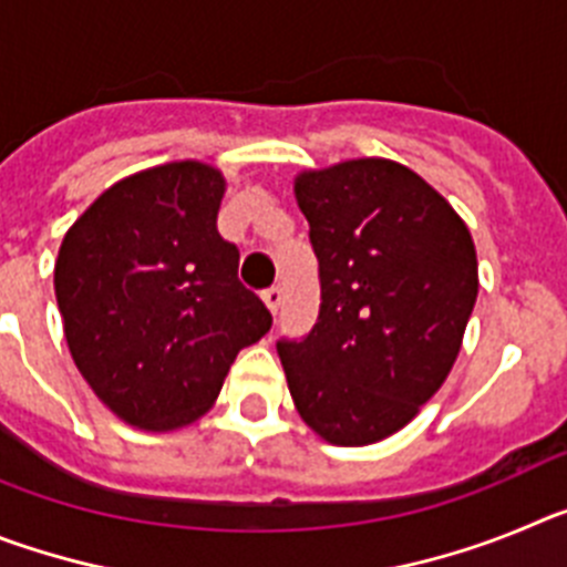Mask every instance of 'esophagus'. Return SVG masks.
<instances>
[{
  "label": "esophagus",
  "mask_w": 567,
  "mask_h": 567,
  "mask_svg": "<svg viewBox=\"0 0 567 567\" xmlns=\"http://www.w3.org/2000/svg\"><path fill=\"white\" fill-rule=\"evenodd\" d=\"M260 298H264V303L269 307V312L275 315L280 307V300H284V292H280V287H269V289H264V295H260Z\"/></svg>",
  "instance_id": "esophagus-1"
}]
</instances>
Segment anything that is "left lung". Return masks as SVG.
<instances>
[{
    "label": "left lung",
    "instance_id": "left-lung-1",
    "mask_svg": "<svg viewBox=\"0 0 567 567\" xmlns=\"http://www.w3.org/2000/svg\"><path fill=\"white\" fill-rule=\"evenodd\" d=\"M295 198L318 255L320 312L303 340H278L289 394L327 443H378L452 372L477 249L452 204L389 158L307 169Z\"/></svg>",
    "mask_w": 567,
    "mask_h": 567
}]
</instances>
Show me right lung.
Returning <instances> with one entry per match:
<instances>
[{"mask_svg":"<svg viewBox=\"0 0 567 567\" xmlns=\"http://www.w3.org/2000/svg\"><path fill=\"white\" fill-rule=\"evenodd\" d=\"M221 169L173 162L127 175L59 247L56 287L73 363L115 417L173 432L213 409L244 346L272 327L218 235Z\"/></svg>","mask_w":567,"mask_h":567,"instance_id":"obj_1","label":"right lung"}]
</instances>
